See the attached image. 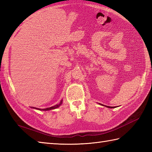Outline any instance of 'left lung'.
Returning a JSON list of instances; mask_svg holds the SVG:
<instances>
[{
  "label": "left lung",
  "mask_w": 152,
  "mask_h": 152,
  "mask_svg": "<svg viewBox=\"0 0 152 152\" xmlns=\"http://www.w3.org/2000/svg\"><path fill=\"white\" fill-rule=\"evenodd\" d=\"M106 107L107 108H115V106H114V107H113V106H106Z\"/></svg>",
  "instance_id": "left-lung-1"
}]
</instances>
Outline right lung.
Wrapping results in <instances>:
<instances>
[{
    "mask_svg": "<svg viewBox=\"0 0 152 152\" xmlns=\"http://www.w3.org/2000/svg\"><path fill=\"white\" fill-rule=\"evenodd\" d=\"M62 102H63V100H61V102H60L59 104H56V105H55V106H51V107H50V108H43V109H41V108H34V107H33V108L37 109V110H43V111H48V110H54V109H56V108H59V106H60L61 104H62Z\"/></svg>",
    "mask_w": 152,
    "mask_h": 152,
    "instance_id": "obj_1",
    "label": "right lung"
}]
</instances>
